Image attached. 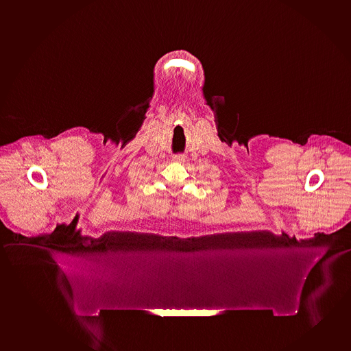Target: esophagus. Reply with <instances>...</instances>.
Returning a JSON list of instances; mask_svg holds the SVG:
<instances>
[{
  "instance_id": "obj_1",
  "label": "esophagus",
  "mask_w": 351,
  "mask_h": 351,
  "mask_svg": "<svg viewBox=\"0 0 351 351\" xmlns=\"http://www.w3.org/2000/svg\"><path fill=\"white\" fill-rule=\"evenodd\" d=\"M174 162H177V164H182L185 160H186V156H184V154H177V156H173Z\"/></svg>"
}]
</instances>
